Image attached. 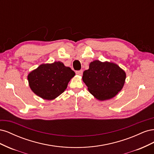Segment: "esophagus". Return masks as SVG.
<instances>
[{
  "label": "esophagus",
  "instance_id": "esophagus-1",
  "mask_svg": "<svg viewBox=\"0 0 154 154\" xmlns=\"http://www.w3.org/2000/svg\"><path fill=\"white\" fill-rule=\"evenodd\" d=\"M76 74H78L79 76H82L83 74V71L82 70H80V71H76Z\"/></svg>",
  "mask_w": 154,
  "mask_h": 154
}]
</instances>
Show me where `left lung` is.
<instances>
[{"label": "left lung", "instance_id": "8db88e82", "mask_svg": "<svg viewBox=\"0 0 154 154\" xmlns=\"http://www.w3.org/2000/svg\"><path fill=\"white\" fill-rule=\"evenodd\" d=\"M126 74L118 65L95 60L83 73V81L96 99L103 101L112 98L122 89Z\"/></svg>", "mask_w": 154, "mask_h": 154}]
</instances>
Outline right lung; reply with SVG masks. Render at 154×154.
<instances>
[{
    "label": "right lung",
    "instance_id": "right-lung-1",
    "mask_svg": "<svg viewBox=\"0 0 154 154\" xmlns=\"http://www.w3.org/2000/svg\"><path fill=\"white\" fill-rule=\"evenodd\" d=\"M75 75L72 70L61 62L42 64L27 76L31 90L42 98L51 100L66 89L70 80Z\"/></svg>",
    "mask_w": 154,
    "mask_h": 154
}]
</instances>
